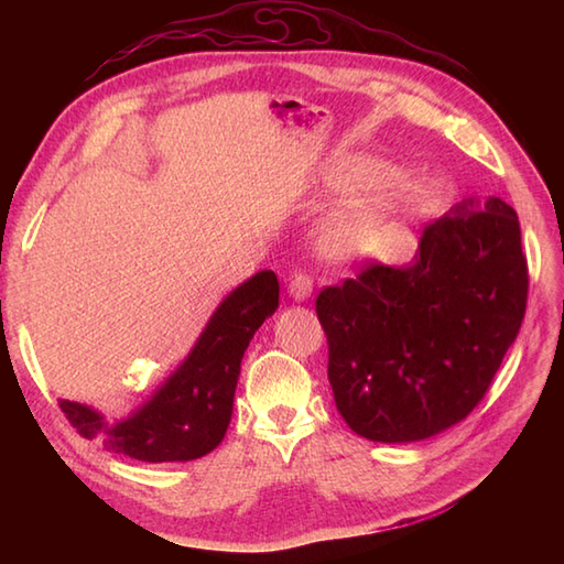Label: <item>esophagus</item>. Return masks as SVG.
<instances>
[{
  "label": "esophagus",
  "mask_w": 564,
  "mask_h": 564,
  "mask_svg": "<svg viewBox=\"0 0 564 564\" xmlns=\"http://www.w3.org/2000/svg\"><path fill=\"white\" fill-rule=\"evenodd\" d=\"M289 293H291L293 301H297V303L307 301V297L313 295V275L305 273V271H295L291 275V281H289Z\"/></svg>",
  "instance_id": "esophagus-1"
}]
</instances>
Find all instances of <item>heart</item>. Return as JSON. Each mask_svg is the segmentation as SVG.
I'll return each mask as SVG.
<instances>
[{
  "label": "heart",
  "instance_id": "1",
  "mask_svg": "<svg viewBox=\"0 0 564 564\" xmlns=\"http://www.w3.org/2000/svg\"><path fill=\"white\" fill-rule=\"evenodd\" d=\"M325 182L351 188L319 225V242L327 254L341 259H398L412 245L406 213L436 198L431 186H410L390 194L400 172L373 160H349L327 172Z\"/></svg>",
  "mask_w": 564,
  "mask_h": 564
}]
</instances>
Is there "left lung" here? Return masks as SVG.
<instances>
[{
	"label": "left lung",
	"instance_id": "obj_1",
	"mask_svg": "<svg viewBox=\"0 0 564 564\" xmlns=\"http://www.w3.org/2000/svg\"><path fill=\"white\" fill-rule=\"evenodd\" d=\"M529 263L519 215L465 198L424 227L404 267L370 261L317 295L329 386L358 436L410 443L470 414L521 329Z\"/></svg>",
	"mask_w": 564,
	"mask_h": 564
}]
</instances>
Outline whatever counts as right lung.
<instances>
[{
  "mask_svg": "<svg viewBox=\"0 0 564 564\" xmlns=\"http://www.w3.org/2000/svg\"><path fill=\"white\" fill-rule=\"evenodd\" d=\"M279 307V279L259 271L225 297L194 349L138 410L109 424L91 406L59 400L84 438L142 463H186L223 441L232 416L239 364L254 332Z\"/></svg>",
  "mask_w": 564,
  "mask_h": 564,
  "instance_id": "obj_1",
  "label": "right lung"
}]
</instances>
